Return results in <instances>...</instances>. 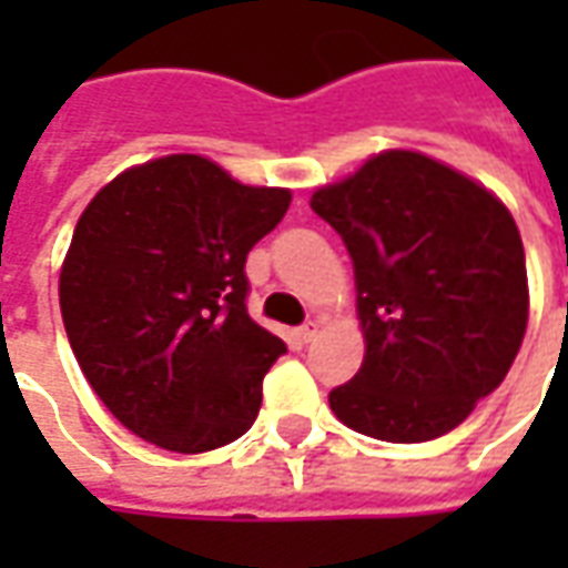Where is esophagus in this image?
I'll use <instances>...</instances> for the list:
<instances>
[{"mask_svg": "<svg viewBox=\"0 0 568 568\" xmlns=\"http://www.w3.org/2000/svg\"><path fill=\"white\" fill-rule=\"evenodd\" d=\"M316 334H320V322H316V320L304 322V325L297 328V337H301L304 344H310V341H316Z\"/></svg>", "mask_w": 568, "mask_h": 568, "instance_id": "esophagus-1", "label": "esophagus"}]
</instances>
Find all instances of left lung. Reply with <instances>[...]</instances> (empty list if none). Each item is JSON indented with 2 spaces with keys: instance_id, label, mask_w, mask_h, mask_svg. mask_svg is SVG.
<instances>
[{
  "instance_id": "1",
  "label": "left lung",
  "mask_w": 568,
  "mask_h": 568,
  "mask_svg": "<svg viewBox=\"0 0 568 568\" xmlns=\"http://www.w3.org/2000/svg\"><path fill=\"white\" fill-rule=\"evenodd\" d=\"M310 206L353 258L365 332V362L328 393L332 410L393 444L447 435L524 344L529 288L511 212L417 151H383Z\"/></svg>"
}]
</instances>
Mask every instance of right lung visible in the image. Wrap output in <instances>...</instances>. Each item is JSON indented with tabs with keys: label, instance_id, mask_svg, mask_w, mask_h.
Segmentation results:
<instances>
[{
	"label": "right lung",
	"instance_id": "right-lung-1",
	"mask_svg": "<svg viewBox=\"0 0 568 568\" xmlns=\"http://www.w3.org/2000/svg\"><path fill=\"white\" fill-rule=\"evenodd\" d=\"M288 203L285 187L170 154L124 170L81 212L60 313L93 393L133 435L206 453L255 423L285 344L248 316L246 255Z\"/></svg>",
	"mask_w": 568,
	"mask_h": 568
}]
</instances>
